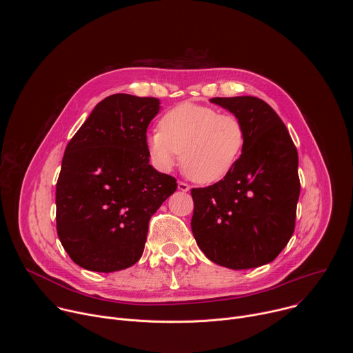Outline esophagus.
I'll return each instance as SVG.
<instances>
[{
	"instance_id": "34e87169",
	"label": "esophagus",
	"mask_w": 353,
	"mask_h": 353,
	"mask_svg": "<svg viewBox=\"0 0 353 353\" xmlns=\"http://www.w3.org/2000/svg\"><path fill=\"white\" fill-rule=\"evenodd\" d=\"M177 187H179V190H180V191H183V192H185V191H188V190H190V185H188L187 183H184V181H179Z\"/></svg>"
}]
</instances>
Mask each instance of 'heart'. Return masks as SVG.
Listing matches in <instances>:
<instances>
[{"label": "heart", "mask_w": 353, "mask_h": 353, "mask_svg": "<svg viewBox=\"0 0 353 353\" xmlns=\"http://www.w3.org/2000/svg\"><path fill=\"white\" fill-rule=\"evenodd\" d=\"M245 145V128L232 113L184 102L161 120V130L146 138L152 163L170 170L179 161L195 183L210 184L223 179L236 165Z\"/></svg>", "instance_id": "1"}]
</instances>
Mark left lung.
Masks as SVG:
<instances>
[{
  "label": "left lung",
  "mask_w": 353,
  "mask_h": 353,
  "mask_svg": "<svg viewBox=\"0 0 353 353\" xmlns=\"http://www.w3.org/2000/svg\"><path fill=\"white\" fill-rule=\"evenodd\" d=\"M245 128V145L233 169L218 183L192 188L191 229L215 264L248 270L274 261L294 230L300 194L297 149L288 128L254 96L214 97Z\"/></svg>",
  "instance_id": "obj_1"
}]
</instances>
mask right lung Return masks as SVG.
Instances as JSON below:
<instances>
[{
	"label": "right lung",
	"mask_w": 353,
	"mask_h": 353,
	"mask_svg": "<svg viewBox=\"0 0 353 353\" xmlns=\"http://www.w3.org/2000/svg\"><path fill=\"white\" fill-rule=\"evenodd\" d=\"M157 97L108 96L65 148L56 185L57 234L70 259L96 272L134 265L149 221L177 183L149 165L148 125Z\"/></svg>",
	"instance_id": "1"
}]
</instances>
